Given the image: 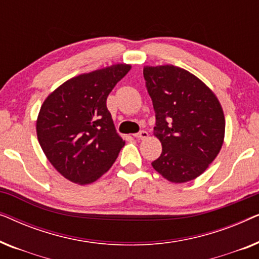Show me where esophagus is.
I'll return each mask as SVG.
<instances>
[{
    "label": "esophagus",
    "instance_id": "34e87169",
    "mask_svg": "<svg viewBox=\"0 0 259 259\" xmlns=\"http://www.w3.org/2000/svg\"><path fill=\"white\" fill-rule=\"evenodd\" d=\"M134 137H136L137 139L143 140V139H146V138L148 137V133L146 132V131H140L139 133H136V134H134Z\"/></svg>",
    "mask_w": 259,
    "mask_h": 259
}]
</instances>
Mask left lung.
<instances>
[{"label": "left lung", "mask_w": 259, "mask_h": 259, "mask_svg": "<svg viewBox=\"0 0 259 259\" xmlns=\"http://www.w3.org/2000/svg\"><path fill=\"white\" fill-rule=\"evenodd\" d=\"M162 152L152 166L172 183L196 179L214 160L225 134L224 113L203 81L172 65L144 67Z\"/></svg>", "instance_id": "8db88e82"}]
</instances>
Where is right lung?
Masks as SVG:
<instances>
[{"label": "right lung", "mask_w": 259, "mask_h": 259, "mask_svg": "<svg viewBox=\"0 0 259 259\" xmlns=\"http://www.w3.org/2000/svg\"><path fill=\"white\" fill-rule=\"evenodd\" d=\"M118 63L62 83L41 106L36 133L42 151L70 182H95L114 164L125 141L106 106L108 94L130 72Z\"/></svg>", "instance_id": "right-lung-1"}]
</instances>
